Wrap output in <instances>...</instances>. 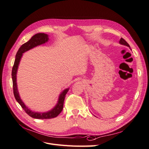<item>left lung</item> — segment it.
I'll list each match as a JSON object with an SVG mask.
<instances>
[{"mask_svg": "<svg viewBox=\"0 0 149 149\" xmlns=\"http://www.w3.org/2000/svg\"><path fill=\"white\" fill-rule=\"evenodd\" d=\"M119 43H120V44H122V45H126V46H127V47H130L129 45L127 43V42H126L125 40L124 39H123V38H121L120 39V40H119Z\"/></svg>", "mask_w": 149, "mask_h": 149, "instance_id": "left-lung-1", "label": "left lung"}]
</instances>
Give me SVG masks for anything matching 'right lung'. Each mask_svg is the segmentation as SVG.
<instances>
[{"instance_id": "1", "label": "right lung", "mask_w": 149, "mask_h": 149, "mask_svg": "<svg viewBox=\"0 0 149 149\" xmlns=\"http://www.w3.org/2000/svg\"><path fill=\"white\" fill-rule=\"evenodd\" d=\"M48 35L47 34L40 33L35 35L33 36L31 39L28 41L27 42L25 43L22 45L20 48L18 50L16 56H15V60L14 61V64H13L12 71V82H13V94L17 101L19 103V104L21 107L23 108L24 110L29 116L35 119H48L56 118V116L59 115L63 108V104L65 98V95L66 94L67 92L68 91V89H65V91L63 92L59 97V100L57 105L54 107L52 111H49L45 113H38V112H34L31 111L24 104V103L22 102L20 100L19 93L17 91V83H16V74L18 68V66H19V62L20 60V58L22 56V54L26 51H28L29 49L35 47H37L40 45L45 43L48 41Z\"/></svg>"}]
</instances>
